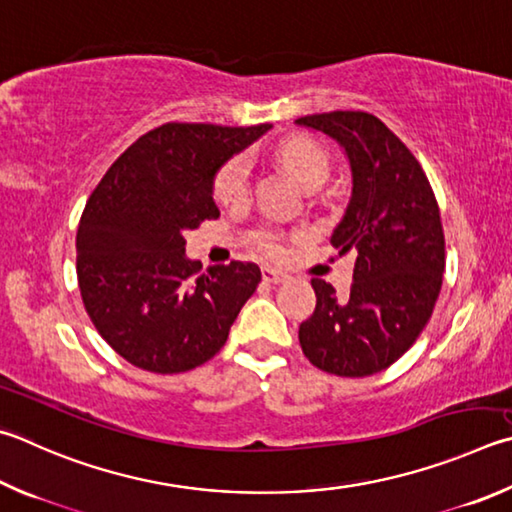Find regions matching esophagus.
<instances>
[{"mask_svg": "<svg viewBox=\"0 0 512 512\" xmlns=\"http://www.w3.org/2000/svg\"><path fill=\"white\" fill-rule=\"evenodd\" d=\"M262 277H264V282H271V284H284L291 280V275L280 271V268H273V266H264Z\"/></svg>", "mask_w": 512, "mask_h": 512, "instance_id": "34e87169", "label": "esophagus"}]
</instances>
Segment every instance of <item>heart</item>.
Returning a JSON list of instances; mask_svg holds the SVG:
<instances>
[{"label":"heart","mask_w":512,"mask_h":512,"mask_svg":"<svg viewBox=\"0 0 512 512\" xmlns=\"http://www.w3.org/2000/svg\"><path fill=\"white\" fill-rule=\"evenodd\" d=\"M282 165L295 176V181L302 185L304 190L320 188L329 176V154L324 152L320 143L311 141V138H291V141L282 143L280 152ZM215 197L221 203H241L248 197V161L244 156H237L230 163L221 167L215 181ZM257 246L264 253H277V241L271 235H259Z\"/></svg>","instance_id":"1"}]
</instances>
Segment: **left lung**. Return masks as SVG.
<instances>
[{"label":"left lung","instance_id":"8db88e82","mask_svg":"<svg viewBox=\"0 0 512 512\" xmlns=\"http://www.w3.org/2000/svg\"><path fill=\"white\" fill-rule=\"evenodd\" d=\"M295 123L327 134L347 156L351 197L331 244L356 257L347 297L311 280L318 302L300 324V345L329 374H378L414 345L434 311L445 268L439 206L414 154L383 120L329 111Z\"/></svg>","mask_w":512,"mask_h":512}]
</instances>
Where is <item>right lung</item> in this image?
Here are the masks:
<instances>
[{
    "mask_svg": "<svg viewBox=\"0 0 512 512\" xmlns=\"http://www.w3.org/2000/svg\"><path fill=\"white\" fill-rule=\"evenodd\" d=\"M271 125L167 123L118 156L82 212L78 284L91 322L127 362L181 374L226 345L262 282L253 262L210 266L185 255V232L217 219L215 176Z\"/></svg>",
    "mask_w": 512,
    "mask_h": 512,
    "instance_id": "add662e5",
    "label": "right lung"
}]
</instances>
